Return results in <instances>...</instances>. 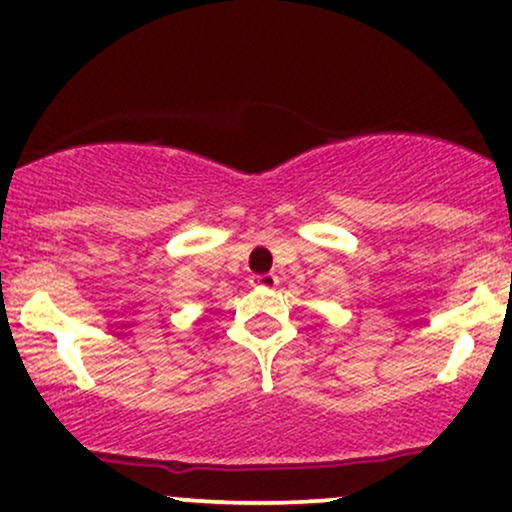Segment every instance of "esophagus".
<instances>
[{
	"label": "esophagus",
	"mask_w": 512,
	"mask_h": 512,
	"mask_svg": "<svg viewBox=\"0 0 512 512\" xmlns=\"http://www.w3.org/2000/svg\"><path fill=\"white\" fill-rule=\"evenodd\" d=\"M252 286H257V289H274L276 284H279V276L276 274H255L250 279Z\"/></svg>",
	"instance_id": "esophagus-1"
}]
</instances>
